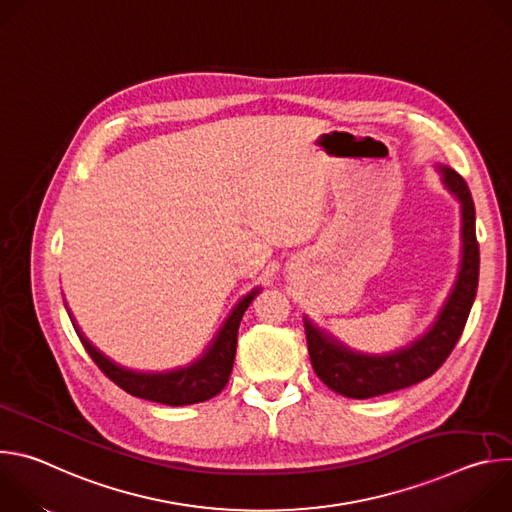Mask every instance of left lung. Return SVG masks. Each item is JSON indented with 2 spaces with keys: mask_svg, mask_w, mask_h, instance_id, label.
<instances>
[{
  "mask_svg": "<svg viewBox=\"0 0 512 512\" xmlns=\"http://www.w3.org/2000/svg\"><path fill=\"white\" fill-rule=\"evenodd\" d=\"M437 172L462 204V263L452 294L427 332L393 352L364 354L348 348L310 318H304L308 352L316 375L344 397L369 399L421 383L442 367L464 332L480 271L476 210L470 188L458 172L448 166H437Z\"/></svg>",
  "mask_w": 512,
  "mask_h": 512,
  "instance_id": "1",
  "label": "left lung"
}]
</instances>
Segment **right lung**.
I'll return each mask as SVG.
<instances>
[{
	"label": "right lung",
	"mask_w": 512,
	"mask_h": 512,
	"mask_svg": "<svg viewBox=\"0 0 512 512\" xmlns=\"http://www.w3.org/2000/svg\"><path fill=\"white\" fill-rule=\"evenodd\" d=\"M259 291L261 289L255 287L243 300H239V304L233 308V312L229 314L221 330H218V334L212 338L208 348L200 354V358L190 362L188 367H178L174 371L164 373H141L121 367V364L107 358L85 338L75 320H72L70 310L68 316L89 356L117 387L139 399L178 407L208 401L227 387L237 352L239 324L253 298L259 296Z\"/></svg>",
	"instance_id": "obj_1"
}]
</instances>
